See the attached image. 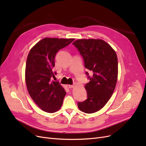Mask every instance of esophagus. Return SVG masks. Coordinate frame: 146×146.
Wrapping results in <instances>:
<instances>
[{
    "instance_id": "esophagus-1",
    "label": "esophagus",
    "mask_w": 146,
    "mask_h": 146,
    "mask_svg": "<svg viewBox=\"0 0 146 146\" xmlns=\"http://www.w3.org/2000/svg\"><path fill=\"white\" fill-rule=\"evenodd\" d=\"M74 85H68V88H74Z\"/></svg>"
}]
</instances>
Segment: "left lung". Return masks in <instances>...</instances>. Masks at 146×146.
Instances as JSON below:
<instances>
[{"label": "left lung", "instance_id": "left-lung-1", "mask_svg": "<svg viewBox=\"0 0 146 146\" xmlns=\"http://www.w3.org/2000/svg\"><path fill=\"white\" fill-rule=\"evenodd\" d=\"M82 56L85 67L93 73L85 86L87 99L78 104L80 111L87 113L102 109L111 97L118 78V58L111 45L99 39H80L73 42Z\"/></svg>", "mask_w": 146, "mask_h": 146}]
</instances>
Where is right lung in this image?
<instances>
[{"label": "right lung", "mask_w": 146, "mask_h": 146, "mask_svg": "<svg viewBox=\"0 0 146 146\" xmlns=\"http://www.w3.org/2000/svg\"><path fill=\"white\" fill-rule=\"evenodd\" d=\"M74 40L73 38H45L31 49L27 60L25 81L28 93L44 111L53 113L60 109L66 91L58 82L51 80L56 72L57 52Z\"/></svg>", "instance_id": "add662e5"}]
</instances>
